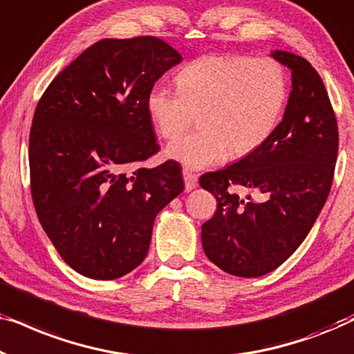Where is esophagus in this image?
I'll return each instance as SVG.
<instances>
[{
    "label": "esophagus",
    "mask_w": 354,
    "mask_h": 354,
    "mask_svg": "<svg viewBox=\"0 0 354 354\" xmlns=\"http://www.w3.org/2000/svg\"><path fill=\"white\" fill-rule=\"evenodd\" d=\"M183 180H185L187 192H192L193 188H196V185H198V177L195 176V174H192L188 171H183Z\"/></svg>",
    "instance_id": "obj_1"
}]
</instances>
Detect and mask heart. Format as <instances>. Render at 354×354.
Masks as SVG:
<instances>
[{"mask_svg":"<svg viewBox=\"0 0 354 354\" xmlns=\"http://www.w3.org/2000/svg\"><path fill=\"white\" fill-rule=\"evenodd\" d=\"M178 90L154 85L147 109L158 133L174 138L200 114V130L182 135L166 156L192 171L245 156L277 129L287 100V75L270 57L206 56L177 75Z\"/></svg>","mask_w":354,"mask_h":354,"instance_id":"1","label":"heart"}]
</instances>
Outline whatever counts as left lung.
<instances>
[{"mask_svg":"<svg viewBox=\"0 0 354 354\" xmlns=\"http://www.w3.org/2000/svg\"><path fill=\"white\" fill-rule=\"evenodd\" d=\"M270 56L292 72L282 122L263 147L200 178L217 201L201 227L203 250L239 277L272 272L303 243L330 192L338 154L335 114L316 69L293 53Z\"/></svg>","mask_w":354,"mask_h":354,"instance_id":"obj_1","label":"left lung"}]
</instances>
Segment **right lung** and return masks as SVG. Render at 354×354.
<instances>
[{"label":"right lung","instance_id":"right-lung-1","mask_svg":"<svg viewBox=\"0 0 354 354\" xmlns=\"http://www.w3.org/2000/svg\"><path fill=\"white\" fill-rule=\"evenodd\" d=\"M182 56L154 37L104 38L56 75L32 120L28 162L40 224L77 272L113 280L147 258L182 167L138 164L159 145L147 96Z\"/></svg>","mask_w":354,"mask_h":354}]
</instances>
